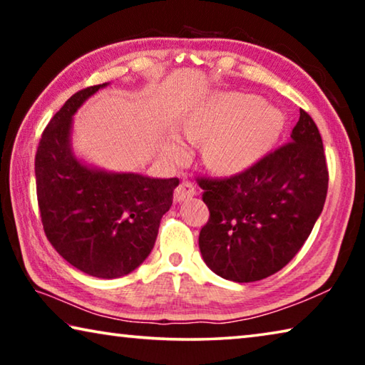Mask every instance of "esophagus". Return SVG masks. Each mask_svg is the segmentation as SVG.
Listing matches in <instances>:
<instances>
[{
    "label": "esophagus",
    "instance_id": "esophagus-1",
    "mask_svg": "<svg viewBox=\"0 0 365 365\" xmlns=\"http://www.w3.org/2000/svg\"><path fill=\"white\" fill-rule=\"evenodd\" d=\"M195 195H197V190L193 185V182L188 180V178H183L182 183L178 185L177 190H175L174 197H175V201L180 202V201L188 200V197H193Z\"/></svg>",
    "mask_w": 365,
    "mask_h": 365
}]
</instances>
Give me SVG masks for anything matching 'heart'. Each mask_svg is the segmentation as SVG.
I'll return each instance as SVG.
<instances>
[{"label": "heart", "mask_w": 365, "mask_h": 365, "mask_svg": "<svg viewBox=\"0 0 365 365\" xmlns=\"http://www.w3.org/2000/svg\"><path fill=\"white\" fill-rule=\"evenodd\" d=\"M285 127L280 109L261 101L256 95L220 91L202 100L185 119V135L193 141L206 140L205 158L219 174L248 169L267 153ZM170 151L187 156V146L174 138Z\"/></svg>", "instance_id": "b5f03b06"}]
</instances>
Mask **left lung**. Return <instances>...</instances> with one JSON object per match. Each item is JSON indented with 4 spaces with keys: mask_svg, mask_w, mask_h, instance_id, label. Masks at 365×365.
Instances as JSON below:
<instances>
[{
    "mask_svg": "<svg viewBox=\"0 0 365 365\" xmlns=\"http://www.w3.org/2000/svg\"><path fill=\"white\" fill-rule=\"evenodd\" d=\"M292 141L240 174L197 177L209 220L200 251L222 279H267L298 255L324 209L329 169L319 128L299 110Z\"/></svg>",
    "mask_w": 365,
    "mask_h": 365,
    "instance_id": "1",
    "label": "left lung"
}]
</instances>
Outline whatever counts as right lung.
Here are the masks:
<instances>
[{
	"instance_id": "right-lung-1",
	"label": "right lung",
	"mask_w": 365,
	"mask_h": 365,
	"mask_svg": "<svg viewBox=\"0 0 365 365\" xmlns=\"http://www.w3.org/2000/svg\"><path fill=\"white\" fill-rule=\"evenodd\" d=\"M77 91L49 120L35 156L36 197L48 242L73 267L98 279L130 274L150 255L178 178L108 174L71 151L72 115L106 86Z\"/></svg>"
}]
</instances>
